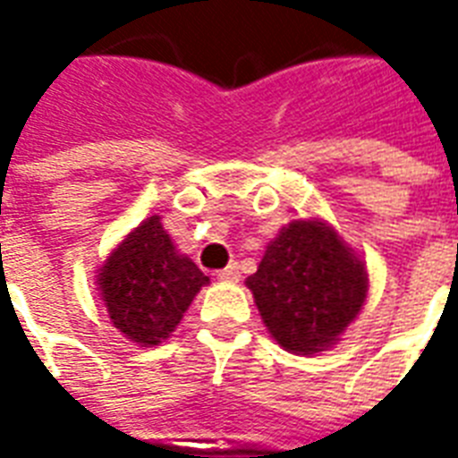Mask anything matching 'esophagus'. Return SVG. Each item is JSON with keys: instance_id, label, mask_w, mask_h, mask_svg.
<instances>
[{"instance_id": "34e87169", "label": "esophagus", "mask_w": 458, "mask_h": 458, "mask_svg": "<svg viewBox=\"0 0 458 458\" xmlns=\"http://www.w3.org/2000/svg\"><path fill=\"white\" fill-rule=\"evenodd\" d=\"M218 280H223V283H237V280H240V266H225L223 271H218Z\"/></svg>"}]
</instances>
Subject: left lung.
I'll return each instance as SVG.
<instances>
[{"instance_id":"1","label":"left lung","mask_w":458,"mask_h":458,"mask_svg":"<svg viewBox=\"0 0 458 458\" xmlns=\"http://www.w3.org/2000/svg\"><path fill=\"white\" fill-rule=\"evenodd\" d=\"M280 347L311 356L340 342L369 297V268L323 218H294L244 280Z\"/></svg>"}]
</instances>
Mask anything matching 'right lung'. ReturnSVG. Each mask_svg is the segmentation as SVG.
<instances>
[{
    "instance_id": "obj_1",
    "label": "right lung",
    "mask_w": 458,
    "mask_h": 458,
    "mask_svg": "<svg viewBox=\"0 0 458 458\" xmlns=\"http://www.w3.org/2000/svg\"><path fill=\"white\" fill-rule=\"evenodd\" d=\"M97 293L125 340L157 347L178 327L208 276L149 216L109 251L97 268Z\"/></svg>"
}]
</instances>
